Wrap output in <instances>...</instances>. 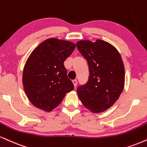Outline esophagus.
<instances>
[{
	"mask_svg": "<svg viewBox=\"0 0 147 147\" xmlns=\"http://www.w3.org/2000/svg\"><path fill=\"white\" fill-rule=\"evenodd\" d=\"M72 83H73L74 86H75V88L77 87V81L76 80V79H75V80L72 81Z\"/></svg>",
	"mask_w": 147,
	"mask_h": 147,
	"instance_id": "obj_1",
	"label": "esophagus"
}]
</instances>
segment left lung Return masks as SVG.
Returning <instances> with one entry per match:
<instances>
[{
	"mask_svg": "<svg viewBox=\"0 0 147 147\" xmlns=\"http://www.w3.org/2000/svg\"><path fill=\"white\" fill-rule=\"evenodd\" d=\"M79 52L87 60L90 76L87 84L77 92L82 104L92 113H100L118 99L125 86L123 59L114 46L96 40L77 42Z\"/></svg>",
	"mask_w": 147,
	"mask_h": 147,
	"instance_id": "obj_1",
	"label": "left lung"
}]
</instances>
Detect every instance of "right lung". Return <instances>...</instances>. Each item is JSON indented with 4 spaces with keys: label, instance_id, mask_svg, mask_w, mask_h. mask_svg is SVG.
<instances>
[{
    "label": "right lung",
    "instance_id": "obj_1",
    "mask_svg": "<svg viewBox=\"0 0 147 147\" xmlns=\"http://www.w3.org/2000/svg\"><path fill=\"white\" fill-rule=\"evenodd\" d=\"M75 47L73 42L49 38L28 57L23 69L22 85L28 99L35 107L51 112L74 90L63 62Z\"/></svg>",
    "mask_w": 147,
    "mask_h": 147
}]
</instances>
